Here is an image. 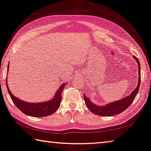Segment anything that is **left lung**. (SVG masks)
<instances>
[{"label": "left lung", "mask_w": 151, "mask_h": 151, "mask_svg": "<svg viewBox=\"0 0 151 151\" xmlns=\"http://www.w3.org/2000/svg\"><path fill=\"white\" fill-rule=\"evenodd\" d=\"M133 58L137 61L138 64V74H139V79H138L137 86L134 88V90L132 92L131 94L124 98L120 99L119 101L112 102L105 104V105L100 106L92 103V101L88 97L84 95V100L85 101L86 106L90 111L94 114L99 116H111L116 114L121 113L125 111L133 102L134 99L136 97L137 94L139 92L140 84V65L139 60L138 58L134 56Z\"/></svg>", "instance_id": "1"}]
</instances>
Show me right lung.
<instances>
[{
    "label": "right lung",
    "instance_id": "right-lung-1",
    "mask_svg": "<svg viewBox=\"0 0 151 151\" xmlns=\"http://www.w3.org/2000/svg\"><path fill=\"white\" fill-rule=\"evenodd\" d=\"M9 66L7 68V73H9ZM6 75V77H7ZM6 80H7V78ZM66 83H63L59 88L56 92L55 95L53 98L50 101L42 102V103H29V102H26L20 99H18L17 97L15 96L12 94V93L10 91L8 86V84L6 83V87L8 89V92L9 95L11 96L12 102L15 104L18 109L20 111H21L24 114L27 115L35 116V117H43L47 116L48 115L54 113L55 112L57 111V110L60 106V102L62 100V96H61V93L64 90Z\"/></svg>",
    "mask_w": 151,
    "mask_h": 151
}]
</instances>
